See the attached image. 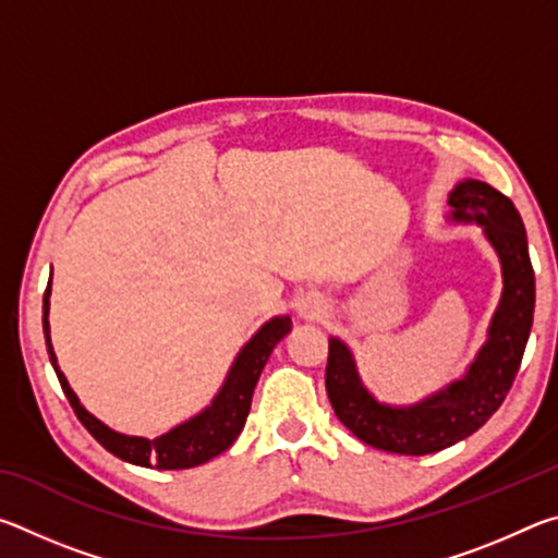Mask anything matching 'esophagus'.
I'll return each instance as SVG.
<instances>
[{
	"label": "esophagus",
	"instance_id": "34e87169",
	"mask_svg": "<svg viewBox=\"0 0 558 558\" xmlns=\"http://www.w3.org/2000/svg\"><path fill=\"white\" fill-rule=\"evenodd\" d=\"M323 305H319V302H315V300H305V302H300L298 305V315L300 317H305V319H317V317H323Z\"/></svg>",
	"mask_w": 558,
	"mask_h": 558
}]
</instances>
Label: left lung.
I'll return each mask as SVG.
<instances>
[{
  "mask_svg": "<svg viewBox=\"0 0 558 558\" xmlns=\"http://www.w3.org/2000/svg\"><path fill=\"white\" fill-rule=\"evenodd\" d=\"M448 204L452 223H477L483 229L505 282L487 342L465 374L415 403H381L359 376L352 349L339 337H329L325 384L337 418L366 446L399 456H428L483 428L512 389L532 332L534 268L514 204L480 179L458 182Z\"/></svg>",
  "mask_w": 558,
  "mask_h": 558,
  "instance_id": "left-lung-1",
  "label": "left lung"
}]
</instances>
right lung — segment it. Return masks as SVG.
<instances>
[{
    "label": "right lung",
    "instance_id": "add662e5",
    "mask_svg": "<svg viewBox=\"0 0 558 558\" xmlns=\"http://www.w3.org/2000/svg\"><path fill=\"white\" fill-rule=\"evenodd\" d=\"M49 298L51 280L49 288L44 292V337L46 349H49L51 366L56 376H59L65 399H69L71 409L78 415V421L102 448L112 452V456H118L120 460L132 462V465L140 468L186 470L204 465V462H209L211 458L221 456L226 448H231L233 440L239 438V433L245 426V418H248L253 389H256L263 366H266L276 344L292 329V319L288 315L268 319V323L243 344L239 356L233 359L231 369L226 374V381L219 393L214 396L211 405H206L202 413L192 415V418L179 423L172 430L149 440L143 436H125V433L108 428L106 423L98 421L90 411H86V405H83L78 401V396L73 393L53 354L49 327Z\"/></svg>",
    "mask_w": 558,
    "mask_h": 558
}]
</instances>
